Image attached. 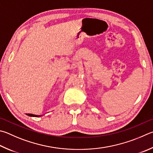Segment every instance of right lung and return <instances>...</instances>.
Returning a JSON list of instances; mask_svg holds the SVG:
<instances>
[{
  "label": "right lung",
  "instance_id": "obj_1",
  "mask_svg": "<svg viewBox=\"0 0 153 153\" xmlns=\"http://www.w3.org/2000/svg\"><path fill=\"white\" fill-rule=\"evenodd\" d=\"M27 115H28L29 116H33V117H39V115H35V114H27Z\"/></svg>",
  "mask_w": 153,
  "mask_h": 153
}]
</instances>
